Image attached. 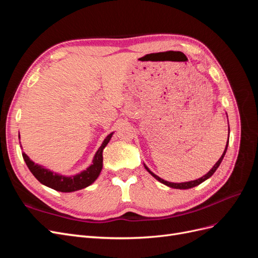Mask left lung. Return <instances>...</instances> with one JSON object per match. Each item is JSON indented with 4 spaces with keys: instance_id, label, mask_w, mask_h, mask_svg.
<instances>
[{
    "instance_id": "obj_1",
    "label": "left lung",
    "mask_w": 258,
    "mask_h": 258,
    "mask_svg": "<svg viewBox=\"0 0 258 258\" xmlns=\"http://www.w3.org/2000/svg\"><path fill=\"white\" fill-rule=\"evenodd\" d=\"M228 140H229V126H228ZM227 147H228V141H227V143H226V147H225V150H224V152H223V155L221 156V158L217 160V162L212 167V169H211L206 175L201 176V177H199V178H197V179H194V181H189V182H183V183H172V182H168V181H165V179H162L161 177H159L158 175H156L155 173H153L152 171H151L150 169H148V167L145 165V163H144V167H145V169L147 170V172H150L156 179H157V181H159L160 183H162V184H165V185L171 187V188H175V189H188V188H192V187L201 184L202 182H205L206 179H208L209 177H211V176H212V175L214 174L216 169H217L218 167H220V165H221V162H222V160H223V158H224V156H225V154H226V151H227Z\"/></svg>"
}]
</instances>
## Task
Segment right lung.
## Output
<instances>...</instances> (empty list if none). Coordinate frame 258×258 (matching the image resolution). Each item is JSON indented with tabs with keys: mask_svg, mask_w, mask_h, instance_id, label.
<instances>
[{
	"mask_svg": "<svg viewBox=\"0 0 258 258\" xmlns=\"http://www.w3.org/2000/svg\"><path fill=\"white\" fill-rule=\"evenodd\" d=\"M113 135L114 132H112V134H110L104 139V141L98 148L95 156H93L91 165L86 170H83L82 172L76 173L74 175L69 176V175H63V174H59L57 172H53V171L31 160L26 153L22 154V157L25 159L29 170L36 177L37 181L42 183L43 185L61 192L76 191L91 185L100 175L101 170H102V167H103L102 153L105 146L108 144V142H110ZM19 139H20V135H19Z\"/></svg>",
	"mask_w": 258,
	"mask_h": 258,
	"instance_id": "add662e5",
	"label": "right lung"
}]
</instances>
